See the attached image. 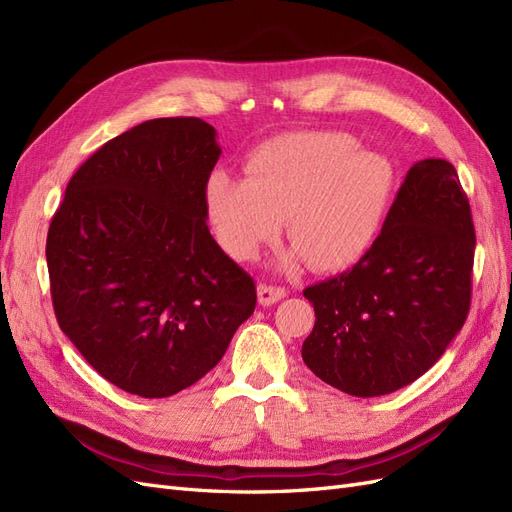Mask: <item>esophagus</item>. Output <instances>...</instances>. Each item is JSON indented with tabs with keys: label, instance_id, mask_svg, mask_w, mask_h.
I'll use <instances>...</instances> for the list:
<instances>
[{
	"label": "esophagus",
	"instance_id": "34e87169",
	"mask_svg": "<svg viewBox=\"0 0 512 512\" xmlns=\"http://www.w3.org/2000/svg\"><path fill=\"white\" fill-rule=\"evenodd\" d=\"M286 297V290L280 286H269V284H260L258 286V303L262 307H269L277 301H282Z\"/></svg>",
	"mask_w": 512,
	"mask_h": 512
}]
</instances>
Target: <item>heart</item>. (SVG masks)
<instances>
[{
  "mask_svg": "<svg viewBox=\"0 0 512 512\" xmlns=\"http://www.w3.org/2000/svg\"><path fill=\"white\" fill-rule=\"evenodd\" d=\"M247 179L215 170L205 183L213 235L237 260H254L280 235L320 271L361 260L376 243L393 190L382 153L346 132H292L260 145Z\"/></svg>",
  "mask_w": 512,
  "mask_h": 512,
  "instance_id": "1",
  "label": "heart"
}]
</instances>
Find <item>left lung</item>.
I'll return each instance as SVG.
<instances>
[{
	"label": "left lung",
	"instance_id": "8db88e82",
	"mask_svg": "<svg viewBox=\"0 0 512 512\" xmlns=\"http://www.w3.org/2000/svg\"><path fill=\"white\" fill-rule=\"evenodd\" d=\"M474 245L455 166L416 162L369 252L303 290L316 312L305 365L354 397L389 395L421 378L468 318Z\"/></svg>",
	"mask_w": 512,
	"mask_h": 512
}]
</instances>
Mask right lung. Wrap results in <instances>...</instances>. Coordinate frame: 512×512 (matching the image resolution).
I'll return each mask as SVG.
<instances>
[{
	"mask_svg": "<svg viewBox=\"0 0 512 512\" xmlns=\"http://www.w3.org/2000/svg\"><path fill=\"white\" fill-rule=\"evenodd\" d=\"M218 132L198 117L138 123L70 179L46 237L53 307L121 391L170 397L220 363L256 286L207 226Z\"/></svg>",
	"mask_w": 512,
	"mask_h": 512,
	"instance_id": "right-lung-1",
	"label": "right lung"
}]
</instances>
